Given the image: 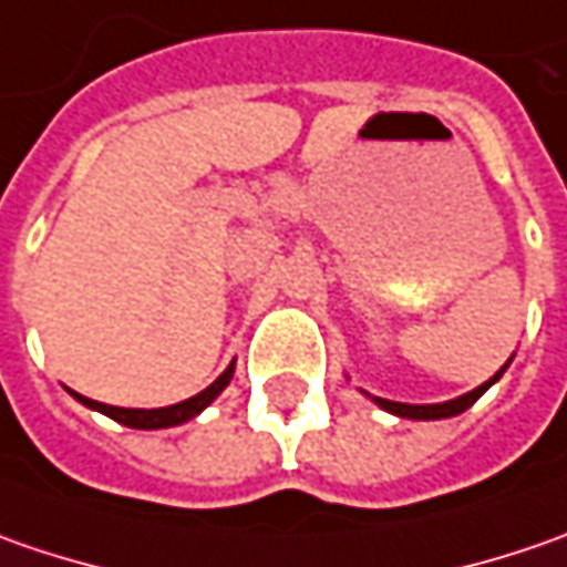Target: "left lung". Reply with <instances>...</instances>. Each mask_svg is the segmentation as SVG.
I'll return each mask as SVG.
<instances>
[{"instance_id":"left-lung-1","label":"left lung","mask_w":567,"mask_h":567,"mask_svg":"<svg viewBox=\"0 0 567 567\" xmlns=\"http://www.w3.org/2000/svg\"><path fill=\"white\" fill-rule=\"evenodd\" d=\"M512 362V360H508ZM508 362L492 375L486 384H480V388H473L467 394H461V398H454V401L445 403H398V401H384V398H372V401L379 403L381 410H388V413H394V416H403V420H447V416H457V413H464L467 406L480 401L486 391H489L495 381L502 379V372L508 369Z\"/></svg>"}]
</instances>
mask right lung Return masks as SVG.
I'll use <instances>...</instances> for the list:
<instances>
[{"mask_svg": "<svg viewBox=\"0 0 567 567\" xmlns=\"http://www.w3.org/2000/svg\"><path fill=\"white\" fill-rule=\"evenodd\" d=\"M233 379V362H229L227 369H224V375L214 381V384H207L202 394H195V398H188L183 403H169V406H157V410H128V406H110V403H100L91 401V398H81L75 394L78 401L84 403V406H91V410H100L103 416H110V420H116V423L128 425V429H169V425H179L188 423L192 416H198L202 410H205L207 403L214 401L224 388Z\"/></svg>", "mask_w": 567, "mask_h": 567, "instance_id": "obj_1", "label": "right lung"}]
</instances>
